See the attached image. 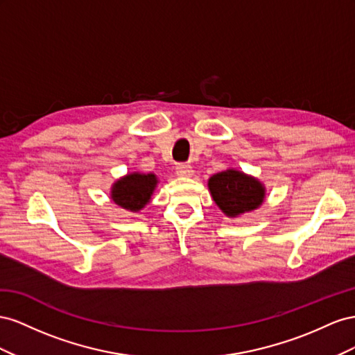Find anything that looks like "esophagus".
Returning a JSON list of instances; mask_svg holds the SVG:
<instances>
[{"mask_svg":"<svg viewBox=\"0 0 355 355\" xmlns=\"http://www.w3.org/2000/svg\"><path fill=\"white\" fill-rule=\"evenodd\" d=\"M177 174L180 177H191L193 175V168H191L189 164H180L177 165Z\"/></svg>","mask_w":355,"mask_h":355,"instance_id":"34e87169","label":"esophagus"}]
</instances>
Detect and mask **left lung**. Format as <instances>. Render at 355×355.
<instances>
[{"label":"left lung","mask_w":355,"mask_h":355,"mask_svg":"<svg viewBox=\"0 0 355 355\" xmlns=\"http://www.w3.org/2000/svg\"><path fill=\"white\" fill-rule=\"evenodd\" d=\"M208 189L217 207L227 217H238L257 209L265 200L266 190L254 177L236 169H226L208 180Z\"/></svg>","instance_id":"left-lung-1"}]
</instances>
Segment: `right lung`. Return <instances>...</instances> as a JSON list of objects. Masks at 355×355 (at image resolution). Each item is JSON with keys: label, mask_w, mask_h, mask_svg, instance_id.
I'll return each instance as SVG.
<instances>
[{"label": "right lung", "mask_w": 355, "mask_h": 355, "mask_svg": "<svg viewBox=\"0 0 355 355\" xmlns=\"http://www.w3.org/2000/svg\"><path fill=\"white\" fill-rule=\"evenodd\" d=\"M157 183V177L153 172H130L117 180L111 187V199L123 209L137 212L148 204Z\"/></svg>", "instance_id": "right-lung-1"}]
</instances>
